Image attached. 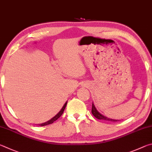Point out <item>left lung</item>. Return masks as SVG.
Here are the masks:
<instances>
[{
  "label": "left lung",
  "instance_id": "8db88e82",
  "mask_svg": "<svg viewBox=\"0 0 152 152\" xmlns=\"http://www.w3.org/2000/svg\"><path fill=\"white\" fill-rule=\"evenodd\" d=\"M91 113L93 115H94L95 118L98 119H102V120H105V121H118L119 120H116V119H110L107 118V117L103 116L99 112H98V111L96 110L95 105L94 104V103H92V110H91Z\"/></svg>",
  "mask_w": 152,
  "mask_h": 152
}]
</instances>
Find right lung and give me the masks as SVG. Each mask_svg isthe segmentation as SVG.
<instances>
[{
  "label": "right lung",
  "mask_w": 152,
  "mask_h": 152,
  "mask_svg": "<svg viewBox=\"0 0 152 152\" xmlns=\"http://www.w3.org/2000/svg\"><path fill=\"white\" fill-rule=\"evenodd\" d=\"M66 103H67L66 102L65 103V105H63V108H62V109H61V110L59 111V112H58V113L57 114V115H56L54 117V118H53L51 119H50L49 121H47V122H45V123L41 124H39V126H47V125L51 124H53V122H54V121H55L56 120H57V119L59 118L61 116V115H62V114H63L64 110H65V107H66Z\"/></svg>",
  "instance_id": "add662e5"
}]
</instances>
